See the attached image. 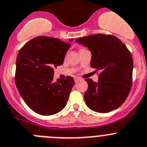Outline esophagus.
I'll return each instance as SVG.
<instances>
[{
  "mask_svg": "<svg viewBox=\"0 0 147 147\" xmlns=\"http://www.w3.org/2000/svg\"><path fill=\"white\" fill-rule=\"evenodd\" d=\"M74 79H75V82H78V81H80V78H79V77H75V78H74Z\"/></svg>",
  "mask_w": 147,
  "mask_h": 147,
  "instance_id": "1",
  "label": "esophagus"
}]
</instances>
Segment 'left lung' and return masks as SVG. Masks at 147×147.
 <instances>
[{
	"label": "left lung",
	"instance_id": "left-lung-1",
	"mask_svg": "<svg viewBox=\"0 0 147 147\" xmlns=\"http://www.w3.org/2000/svg\"><path fill=\"white\" fill-rule=\"evenodd\" d=\"M89 49L91 67L100 72L97 82L86 79V105L93 111L108 113L124 102L132 85L133 59L129 49L116 36L94 34L76 39Z\"/></svg>",
	"mask_w": 147,
	"mask_h": 147
}]
</instances>
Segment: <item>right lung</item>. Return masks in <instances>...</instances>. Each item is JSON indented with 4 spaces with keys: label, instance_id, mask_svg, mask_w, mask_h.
I'll list each match as a JSON object with an SVG mask.
<instances>
[{
    "label": "right lung",
    "instance_id": "add662e5",
    "mask_svg": "<svg viewBox=\"0 0 147 147\" xmlns=\"http://www.w3.org/2000/svg\"><path fill=\"white\" fill-rule=\"evenodd\" d=\"M71 39L69 42H72ZM59 39L38 36L19 50L15 82L21 98L32 111L42 116L61 111L75 84L73 78L54 82V67L62 65L70 43Z\"/></svg>",
    "mask_w": 147,
    "mask_h": 147
}]
</instances>
